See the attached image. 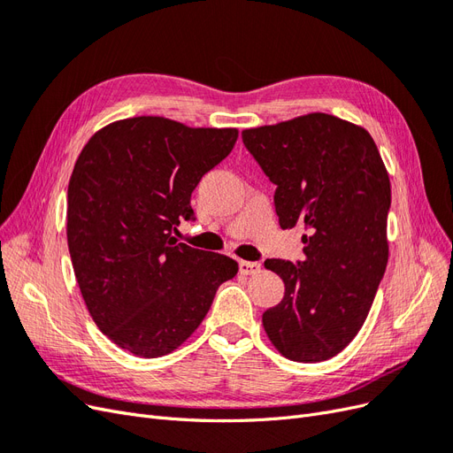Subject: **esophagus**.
Segmentation results:
<instances>
[{
  "instance_id": "1",
  "label": "esophagus",
  "mask_w": 453,
  "mask_h": 453,
  "mask_svg": "<svg viewBox=\"0 0 453 453\" xmlns=\"http://www.w3.org/2000/svg\"><path fill=\"white\" fill-rule=\"evenodd\" d=\"M240 273H243V276H251V273H257L260 270V265L258 263H250V260H240Z\"/></svg>"
}]
</instances>
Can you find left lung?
Here are the masks:
<instances>
[{
	"label": "left lung",
	"mask_w": 453,
	"mask_h": 453,
	"mask_svg": "<svg viewBox=\"0 0 453 453\" xmlns=\"http://www.w3.org/2000/svg\"><path fill=\"white\" fill-rule=\"evenodd\" d=\"M242 140L276 185L280 226L308 232L304 260H265L285 283L265 331L287 359L326 361L357 336L388 266L386 164L363 127L326 113L248 128Z\"/></svg>",
	"instance_id": "1"
}]
</instances>
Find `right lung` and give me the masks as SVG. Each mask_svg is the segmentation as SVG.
<instances>
[{
	"label": "right lung",
	"instance_id": "add662e5",
	"mask_svg": "<svg viewBox=\"0 0 453 453\" xmlns=\"http://www.w3.org/2000/svg\"><path fill=\"white\" fill-rule=\"evenodd\" d=\"M236 128H190L164 117L122 119L81 150L67 187V248L100 331L155 359L180 348L238 263L177 243L190 195L228 157Z\"/></svg>",
	"mask_w": 453,
	"mask_h": 453
}]
</instances>
